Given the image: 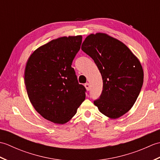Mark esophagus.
<instances>
[{"label": "esophagus", "mask_w": 160, "mask_h": 160, "mask_svg": "<svg viewBox=\"0 0 160 160\" xmlns=\"http://www.w3.org/2000/svg\"><path fill=\"white\" fill-rule=\"evenodd\" d=\"M84 87H85V88H86L87 91H89V89H90V84L89 83H86L85 84H84Z\"/></svg>", "instance_id": "obj_1"}]
</instances>
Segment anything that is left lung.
<instances>
[{"mask_svg": "<svg viewBox=\"0 0 160 160\" xmlns=\"http://www.w3.org/2000/svg\"><path fill=\"white\" fill-rule=\"evenodd\" d=\"M81 49L94 60L102 78V91L93 104L111 118L127 113L143 84L140 61L124 43L105 33L88 36Z\"/></svg>", "mask_w": 160, "mask_h": 160, "instance_id": "left-lung-1", "label": "left lung"}]
</instances>
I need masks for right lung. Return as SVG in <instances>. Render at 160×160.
Here are the masks:
<instances>
[{
	"instance_id": "obj_1",
	"label": "right lung",
	"mask_w": 160,
	"mask_h": 160,
	"mask_svg": "<svg viewBox=\"0 0 160 160\" xmlns=\"http://www.w3.org/2000/svg\"><path fill=\"white\" fill-rule=\"evenodd\" d=\"M82 38L53 40L37 49L26 64L24 79L29 100L38 113L54 123H66L85 100L87 90L71 67Z\"/></svg>"
}]
</instances>
